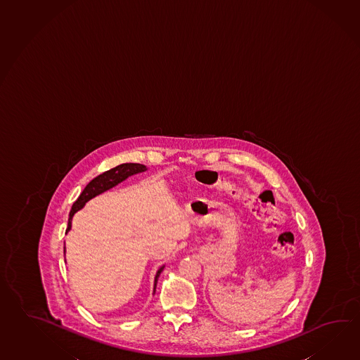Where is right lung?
<instances>
[{
	"label": "right lung",
	"mask_w": 360,
	"mask_h": 360,
	"mask_svg": "<svg viewBox=\"0 0 360 360\" xmlns=\"http://www.w3.org/2000/svg\"><path fill=\"white\" fill-rule=\"evenodd\" d=\"M146 167L142 165V164H137V162H125V164H120L115 168L110 169V170H106L103 172V174L96 176L91 182H89L86 188L82 191L79 198L75 200L73 206H72V210L69 213V219H68V228H66V232L72 228V218H73L74 214L77 213L79 209H82L84 204L91 200L92 198H95L97 195L103 193V192L110 190L111 187L117 186V184L123 182L124 179H127L128 176H133V174H137L141 172H145ZM64 252H65V246H64ZM164 266H162L156 276H155V283H154V294L155 290H156V283H158V278L160 276Z\"/></svg>",
	"instance_id": "obj_1"
}]
</instances>
